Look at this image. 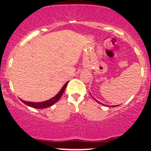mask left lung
Masks as SVG:
<instances>
[{
    "label": "left lung",
    "instance_id": "left-lung-1",
    "mask_svg": "<svg viewBox=\"0 0 151 151\" xmlns=\"http://www.w3.org/2000/svg\"><path fill=\"white\" fill-rule=\"evenodd\" d=\"M97 101V102H98V101ZM98 103H100V102H98ZM100 104H101V103H100ZM103 105H104V104H103ZM104 106H105V105H104ZM116 106H114V107H116Z\"/></svg>",
    "mask_w": 151,
    "mask_h": 151
}]
</instances>
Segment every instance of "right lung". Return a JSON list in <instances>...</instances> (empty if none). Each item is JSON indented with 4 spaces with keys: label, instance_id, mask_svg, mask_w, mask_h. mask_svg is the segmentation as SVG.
<instances>
[{
    "label": "right lung",
    "instance_id": "1",
    "mask_svg": "<svg viewBox=\"0 0 151 151\" xmlns=\"http://www.w3.org/2000/svg\"><path fill=\"white\" fill-rule=\"evenodd\" d=\"M68 82H67L64 85H63L62 89L60 90V92L56 95V96H55V97H53V98H51V99L48 100V101H44V102H40V103L28 102V101H23V100H21V101L24 103V104L27 105V106H30V107L35 108V109H45V108L49 107V106H51L52 105L55 104L57 101H58V100H59L60 98H61V97L62 96L63 92H64L65 89H66V86H67Z\"/></svg>",
    "mask_w": 151,
    "mask_h": 151
}]
</instances>
